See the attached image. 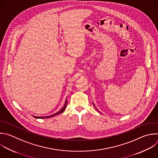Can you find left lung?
<instances>
[{"label": "left lung", "instance_id": "obj_1", "mask_svg": "<svg viewBox=\"0 0 158 158\" xmlns=\"http://www.w3.org/2000/svg\"><path fill=\"white\" fill-rule=\"evenodd\" d=\"M93 103V105H94V107H95V106H94V103ZM95 109H96V107H95Z\"/></svg>", "mask_w": 158, "mask_h": 158}]
</instances>
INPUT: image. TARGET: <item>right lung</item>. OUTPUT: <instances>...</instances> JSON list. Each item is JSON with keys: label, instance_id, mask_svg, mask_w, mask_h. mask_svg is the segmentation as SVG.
<instances>
[{"label": "right lung", "instance_id": "obj_1", "mask_svg": "<svg viewBox=\"0 0 158 158\" xmlns=\"http://www.w3.org/2000/svg\"><path fill=\"white\" fill-rule=\"evenodd\" d=\"M67 102H68V101H67V99H66L64 107H63L59 112H56V113H55V114H54L49 115V116H45V117H36V116H33V117H34L35 118H41V119H42V118H51V117H52L56 116V115H59V114H61L62 112H63L64 110H65V109H66V106H67Z\"/></svg>", "mask_w": 158, "mask_h": 158}]
</instances>
